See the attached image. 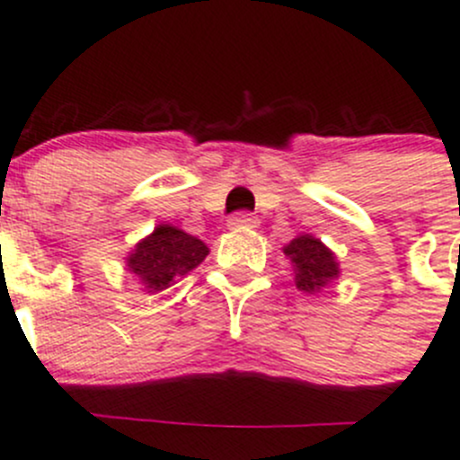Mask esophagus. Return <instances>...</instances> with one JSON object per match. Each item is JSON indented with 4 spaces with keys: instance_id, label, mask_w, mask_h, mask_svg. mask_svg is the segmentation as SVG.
I'll list each match as a JSON object with an SVG mask.
<instances>
[{
    "instance_id": "34e87169",
    "label": "esophagus",
    "mask_w": 460,
    "mask_h": 460,
    "mask_svg": "<svg viewBox=\"0 0 460 460\" xmlns=\"http://www.w3.org/2000/svg\"><path fill=\"white\" fill-rule=\"evenodd\" d=\"M258 226H260L258 217H252V214H246V212L233 214V217L227 218V227H230V230H242V227H258Z\"/></svg>"
}]
</instances>
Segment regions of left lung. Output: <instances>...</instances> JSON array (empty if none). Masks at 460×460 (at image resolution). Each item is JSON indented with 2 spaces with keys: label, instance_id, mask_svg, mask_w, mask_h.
Instances as JSON below:
<instances>
[{
  "label": "left lung",
  "instance_id": "1",
  "mask_svg": "<svg viewBox=\"0 0 460 460\" xmlns=\"http://www.w3.org/2000/svg\"><path fill=\"white\" fill-rule=\"evenodd\" d=\"M282 252L292 264L294 285L303 294H319L340 276L335 252L313 234H298L282 246Z\"/></svg>",
  "mask_w": 460,
  "mask_h": 460
}]
</instances>
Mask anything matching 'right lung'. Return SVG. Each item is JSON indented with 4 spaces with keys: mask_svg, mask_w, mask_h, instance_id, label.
I'll list each match as a JSON object with an SVG mask.
<instances>
[{
    "mask_svg": "<svg viewBox=\"0 0 460 460\" xmlns=\"http://www.w3.org/2000/svg\"><path fill=\"white\" fill-rule=\"evenodd\" d=\"M208 255L209 248L200 239L162 223L129 251L125 267L141 282L143 292L157 294L193 271Z\"/></svg>",
    "mask_w": 460,
    "mask_h": 460,
    "instance_id": "right-lung-1",
    "label": "right lung"
}]
</instances>
